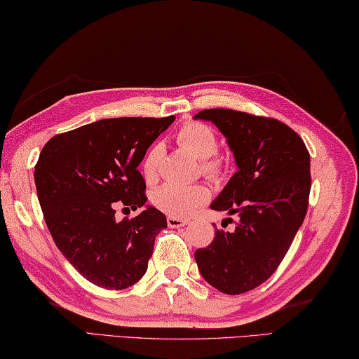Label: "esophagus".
Here are the masks:
<instances>
[{
    "label": "esophagus",
    "instance_id": "34e87169",
    "mask_svg": "<svg viewBox=\"0 0 359 359\" xmlns=\"http://www.w3.org/2000/svg\"><path fill=\"white\" fill-rule=\"evenodd\" d=\"M167 224H168V227L178 229V227H184V226L189 224V221H187V219H181V218H175V216H168V218H167Z\"/></svg>",
    "mask_w": 359,
    "mask_h": 359
}]
</instances>
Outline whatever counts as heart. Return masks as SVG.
I'll list each match as a JSON object with an SVG mask.
<instances>
[{"label": "heart", "instance_id": "b5f03b06", "mask_svg": "<svg viewBox=\"0 0 359 359\" xmlns=\"http://www.w3.org/2000/svg\"><path fill=\"white\" fill-rule=\"evenodd\" d=\"M176 140L181 146L202 161V172L208 178H219L222 162L213 157L218 149V140L210 127L198 122H187L180 128ZM162 156V144L157 143L148 151L143 161V173L148 181L157 178V168ZM210 191L203 184H175L167 183L152 192L151 201L154 207L175 218H189L207 203Z\"/></svg>", "mask_w": 359, "mask_h": 359}]
</instances>
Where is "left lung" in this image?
<instances>
[{
	"label": "left lung",
	"instance_id": "obj_1",
	"mask_svg": "<svg viewBox=\"0 0 359 359\" xmlns=\"http://www.w3.org/2000/svg\"><path fill=\"white\" fill-rule=\"evenodd\" d=\"M194 119L218 127L237 165L210 207L240 218L233 232L216 229L213 242L196 251V262L216 290L242 294L277 270L302 226L310 154L301 137L277 119L233 109H203Z\"/></svg>",
	"mask_w": 359,
	"mask_h": 359
}]
</instances>
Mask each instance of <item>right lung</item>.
<instances>
[{
  "instance_id": "obj_1",
  "label": "right lung",
  "mask_w": 359,
  "mask_h": 359,
  "mask_svg": "<svg viewBox=\"0 0 359 359\" xmlns=\"http://www.w3.org/2000/svg\"><path fill=\"white\" fill-rule=\"evenodd\" d=\"M175 116L102 119L55 135L34 167V184L47 229L67 261L90 283L124 290L146 273L162 211L146 205L140 162ZM143 208L117 223L114 203Z\"/></svg>"
}]
</instances>
